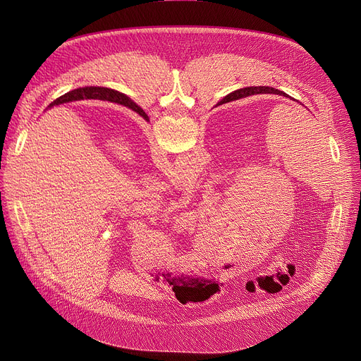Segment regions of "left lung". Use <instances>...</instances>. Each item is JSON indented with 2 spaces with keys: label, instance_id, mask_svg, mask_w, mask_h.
Here are the masks:
<instances>
[{
  "label": "left lung",
  "instance_id": "left-lung-1",
  "mask_svg": "<svg viewBox=\"0 0 361 361\" xmlns=\"http://www.w3.org/2000/svg\"><path fill=\"white\" fill-rule=\"evenodd\" d=\"M255 94H276V95H283V97H287V98H290V99H293V101H295V102H300V101H297L295 98H293V97H290V95H287L284 91H280V90H276V88H273V87H266V85H260V87H245V88H240V90H237V91H234V92H231V94H228L227 97H226V99H238V98H245V97H250V95H255ZM301 104V102H300ZM135 113L137 114H140L144 120H147L148 121V117H147V114L144 113V110L140 107V106H137L135 104Z\"/></svg>",
  "mask_w": 361,
  "mask_h": 361
}]
</instances>
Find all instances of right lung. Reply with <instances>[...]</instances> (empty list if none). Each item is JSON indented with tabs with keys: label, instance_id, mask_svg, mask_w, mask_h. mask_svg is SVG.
Segmentation results:
<instances>
[{
	"label": "right lung",
	"instance_id": "right-lung-1",
	"mask_svg": "<svg viewBox=\"0 0 361 361\" xmlns=\"http://www.w3.org/2000/svg\"><path fill=\"white\" fill-rule=\"evenodd\" d=\"M78 98H94V99H102V101H110V102H117V104L126 106L128 109H131L133 111H135V102L133 99H130L127 95L114 91L111 88H104V87H87L82 90H77V91H71L67 92L66 95H61L60 98H57L54 102H51V106L54 104H60V102H67L71 99H78Z\"/></svg>",
	"mask_w": 361,
	"mask_h": 361
}]
</instances>
